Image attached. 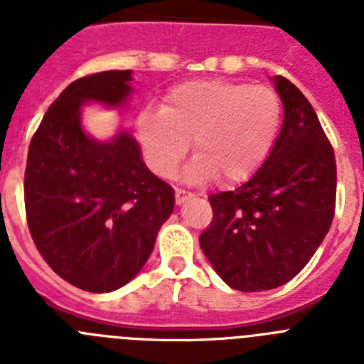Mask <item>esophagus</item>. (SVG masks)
I'll use <instances>...</instances> for the list:
<instances>
[{
  "instance_id": "obj_1",
  "label": "esophagus",
  "mask_w": 364,
  "mask_h": 364,
  "mask_svg": "<svg viewBox=\"0 0 364 364\" xmlns=\"http://www.w3.org/2000/svg\"><path fill=\"white\" fill-rule=\"evenodd\" d=\"M191 197H193L191 191H186V189H178V188L175 189V200H176V204H184V202L188 200V198H191Z\"/></svg>"
}]
</instances>
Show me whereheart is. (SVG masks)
<instances>
[{"label":"heart","mask_w":364,"mask_h":364,"mask_svg":"<svg viewBox=\"0 0 364 364\" xmlns=\"http://www.w3.org/2000/svg\"><path fill=\"white\" fill-rule=\"evenodd\" d=\"M282 122L279 95L264 85L195 80L173 87L162 111L138 117V138L154 173L171 176L193 138L189 178H250L272 153Z\"/></svg>","instance_id":"heart-1"}]
</instances>
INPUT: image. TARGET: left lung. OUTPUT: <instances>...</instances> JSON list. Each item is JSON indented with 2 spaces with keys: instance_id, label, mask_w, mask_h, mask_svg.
Here are the masks:
<instances>
[{
  "instance_id": "left-lung-1",
  "label": "left lung",
  "mask_w": 364,
  "mask_h": 364,
  "mask_svg": "<svg viewBox=\"0 0 364 364\" xmlns=\"http://www.w3.org/2000/svg\"><path fill=\"white\" fill-rule=\"evenodd\" d=\"M284 104L277 142L259 171L233 191L210 195L213 218L200 247L239 291L286 284L314 257L336 213L333 147L306 96L275 78Z\"/></svg>"
}]
</instances>
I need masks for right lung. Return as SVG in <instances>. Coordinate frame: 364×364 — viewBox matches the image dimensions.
Masks as SVG:
<instances>
[{"instance_id": "obj_1", "label": "right lung", "mask_w": 364, "mask_h": 364, "mask_svg": "<svg viewBox=\"0 0 364 364\" xmlns=\"http://www.w3.org/2000/svg\"><path fill=\"white\" fill-rule=\"evenodd\" d=\"M131 70L74 80L45 112L28 146L25 213L43 260L63 281L92 294L118 290L153 252L171 215V186L154 176L127 133L100 144L83 133L80 105H118Z\"/></svg>"}]
</instances>
